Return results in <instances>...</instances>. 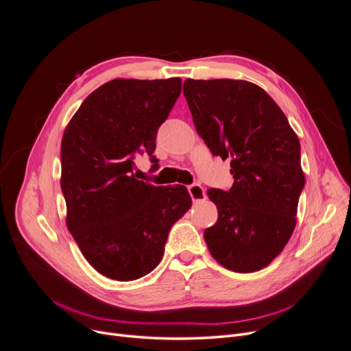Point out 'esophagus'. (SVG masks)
<instances>
[{
	"label": "esophagus",
	"instance_id": "esophagus-1",
	"mask_svg": "<svg viewBox=\"0 0 351 351\" xmlns=\"http://www.w3.org/2000/svg\"><path fill=\"white\" fill-rule=\"evenodd\" d=\"M187 189H189L190 197H192L193 202H200V200H204L207 197L206 190H204V187L202 184L195 183V184H190Z\"/></svg>",
	"mask_w": 351,
	"mask_h": 351
}]
</instances>
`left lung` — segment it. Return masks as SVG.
Returning <instances> with one entry per match:
<instances>
[{"label": "left lung", "mask_w": 351, "mask_h": 351, "mask_svg": "<svg viewBox=\"0 0 351 351\" xmlns=\"http://www.w3.org/2000/svg\"><path fill=\"white\" fill-rule=\"evenodd\" d=\"M183 95L199 136L222 161L231 158L234 184L210 189L218 219L204 231L211 256L228 270L269 266L295 224L305 184L300 140L278 105L243 80H192Z\"/></svg>", "instance_id": "left-lung-1"}]
</instances>
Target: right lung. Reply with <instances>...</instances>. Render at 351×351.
I'll use <instances>...</instances> for the list:
<instances>
[{"label":"right lung","instance_id":"obj_1","mask_svg":"<svg viewBox=\"0 0 351 351\" xmlns=\"http://www.w3.org/2000/svg\"><path fill=\"white\" fill-rule=\"evenodd\" d=\"M182 89L180 78H116L95 89L61 140L66 224L88 263L117 281L161 262L171 227L192 206L187 189L136 179L133 156L155 137Z\"/></svg>","mask_w":351,"mask_h":351}]
</instances>
